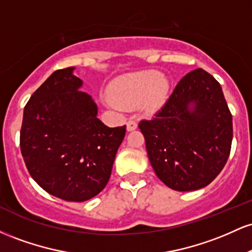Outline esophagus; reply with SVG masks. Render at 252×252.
Listing matches in <instances>:
<instances>
[{
    "label": "esophagus",
    "mask_w": 252,
    "mask_h": 252,
    "mask_svg": "<svg viewBox=\"0 0 252 252\" xmlns=\"http://www.w3.org/2000/svg\"><path fill=\"white\" fill-rule=\"evenodd\" d=\"M136 128H137V121L129 120L128 123H126V130H128V131H132V130H135Z\"/></svg>",
    "instance_id": "34e87169"
}]
</instances>
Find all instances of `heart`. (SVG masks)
Wrapping results in <instances>:
<instances>
[{"mask_svg": "<svg viewBox=\"0 0 252 252\" xmlns=\"http://www.w3.org/2000/svg\"><path fill=\"white\" fill-rule=\"evenodd\" d=\"M110 92L111 96L104 98L109 106H136L141 103L144 111L154 112L168 99L170 80L156 70L134 72L115 79Z\"/></svg>", "mask_w": 252, "mask_h": 252, "instance_id": "obj_1", "label": "heart"}]
</instances>
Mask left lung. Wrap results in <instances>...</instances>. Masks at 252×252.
Masks as SVG:
<instances>
[{"label": "left lung", "mask_w": 252, "mask_h": 252, "mask_svg": "<svg viewBox=\"0 0 252 252\" xmlns=\"http://www.w3.org/2000/svg\"><path fill=\"white\" fill-rule=\"evenodd\" d=\"M140 129L155 174L179 192L200 189L221 172L232 143V116L220 84L202 68L179 82Z\"/></svg>", "instance_id": "8db88e82"}]
</instances>
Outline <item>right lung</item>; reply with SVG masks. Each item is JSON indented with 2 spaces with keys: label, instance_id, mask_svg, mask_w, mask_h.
Here are the masks:
<instances>
[{
  "label": "right lung",
  "instance_id": "right-lung-1",
  "mask_svg": "<svg viewBox=\"0 0 252 252\" xmlns=\"http://www.w3.org/2000/svg\"><path fill=\"white\" fill-rule=\"evenodd\" d=\"M76 67L58 70L32 94L24 110L20 148L34 181L66 201H86L111 175L126 126L109 128L85 92Z\"/></svg>",
  "mask_w": 252,
  "mask_h": 252
}]
</instances>
